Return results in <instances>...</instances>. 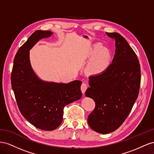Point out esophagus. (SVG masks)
<instances>
[{
	"instance_id": "34e87169",
	"label": "esophagus",
	"mask_w": 154,
	"mask_h": 154,
	"mask_svg": "<svg viewBox=\"0 0 154 154\" xmlns=\"http://www.w3.org/2000/svg\"><path fill=\"white\" fill-rule=\"evenodd\" d=\"M87 88H88V86H87V85L86 84V83L85 82H82V85H81V90L82 93L83 94L85 93V91H86V90L87 89Z\"/></svg>"
}]
</instances>
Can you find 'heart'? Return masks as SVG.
Returning <instances> with one entry per match:
<instances>
[{"label":"heart","mask_w":154,"mask_h":154,"mask_svg":"<svg viewBox=\"0 0 154 154\" xmlns=\"http://www.w3.org/2000/svg\"><path fill=\"white\" fill-rule=\"evenodd\" d=\"M94 56L88 66V71L95 75L102 73L111 63V51L106 47L100 48V45H96L88 55L89 58Z\"/></svg>","instance_id":"1"}]
</instances>
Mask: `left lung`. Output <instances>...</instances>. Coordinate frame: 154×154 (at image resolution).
I'll use <instances>...</instances> for the list:
<instances>
[{"mask_svg": "<svg viewBox=\"0 0 154 154\" xmlns=\"http://www.w3.org/2000/svg\"><path fill=\"white\" fill-rule=\"evenodd\" d=\"M116 41L112 63L102 73L89 77L86 97L95 103L88 117L90 128L107 134L123 123L137 99L140 84V68L137 55L118 33H106Z\"/></svg>", "mask_w": 154, "mask_h": 154, "instance_id": "obj_1", "label": "left lung"}]
</instances>
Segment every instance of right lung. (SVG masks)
Here are the masks:
<instances>
[{"mask_svg": "<svg viewBox=\"0 0 154 154\" xmlns=\"http://www.w3.org/2000/svg\"><path fill=\"white\" fill-rule=\"evenodd\" d=\"M50 31L37 30L17 51L14 61L11 82L22 115L36 128L51 131L63 121L64 108L82 97L80 81L68 84L41 80L29 61V50L43 38L50 37Z\"/></svg>", "mask_w": 154, "mask_h": 154, "instance_id": "right-lung-1", "label": "right lung"}]
</instances>
